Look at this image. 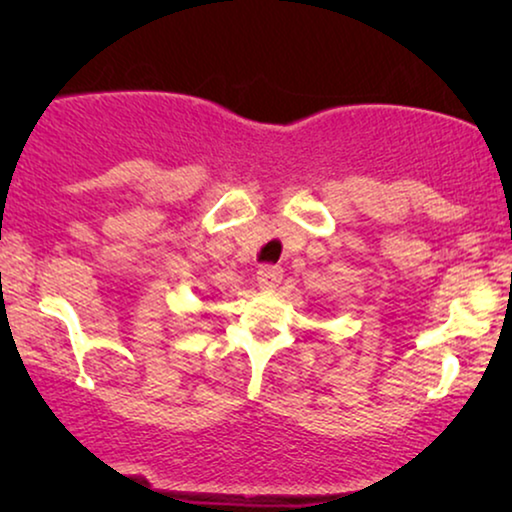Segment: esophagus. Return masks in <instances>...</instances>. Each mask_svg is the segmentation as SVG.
<instances>
[{
    "label": "esophagus",
    "instance_id": "34e87169",
    "mask_svg": "<svg viewBox=\"0 0 512 512\" xmlns=\"http://www.w3.org/2000/svg\"><path fill=\"white\" fill-rule=\"evenodd\" d=\"M256 282L263 291L277 289L279 282H282V268H277V265H263L256 272Z\"/></svg>",
    "mask_w": 512,
    "mask_h": 512
}]
</instances>
